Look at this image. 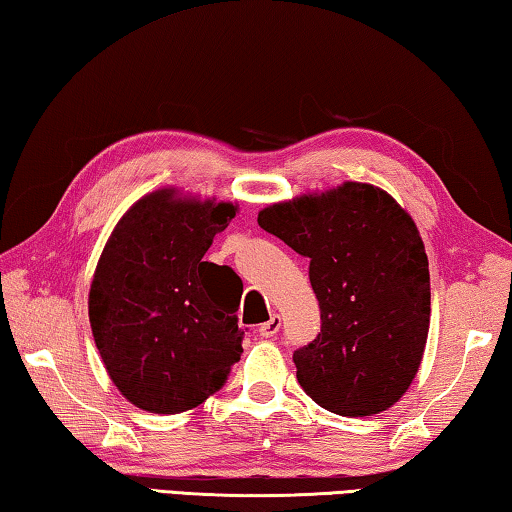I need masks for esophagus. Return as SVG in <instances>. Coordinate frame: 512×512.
<instances>
[{
  "mask_svg": "<svg viewBox=\"0 0 512 512\" xmlns=\"http://www.w3.org/2000/svg\"><path fill=\"white\" fill-rule=\"evenodd\" d=\"M279 328H281V317L274 312L270 321H265V324L258 326V333H261V337H274L279 333Z\"/></svg>",
  "mask_w": 512,
  "mask_h": 512,
  "instance_id": "34e87169",
  "label": "esophagus"
}]
</instances>
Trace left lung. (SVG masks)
<instances>
[{
  "mask_svg": "<svg viewBox=\"0 0 512 512\" xmlns=\"http://www.w3.org/2000/svg\"><path fill=\"white\" fill-rule=\"evenodd\" d=\"M258 224L310 258L321 333L292 357L303 391L351 418L396 405L423 362L432 312L411 215L378 186L344 182L265 206Z\"/></svg>",
  "mask_w": 512,
  "mask_h": 512,
  "instance_id": "left-lung-1",
  "label": "left lung"
}]
</instances>
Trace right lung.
Here are the masks:
<instances>
[{"mask_svg":"<svg viewBox=\"0 0 512 512\" xmlns=\"http://www.w3.org/2000/svg\"><path fill=\"white\" fill-rule=\"evenodd\" d=\"M238 204L157 188L116 222L89 288L105 371L134 407L179 414L218 391L240 360L242 283L204 261Z\"/></svg>","mask_w":512,"mask_h":512,"instance_id":"obj_1","label":"right lung"}]
</instances>
